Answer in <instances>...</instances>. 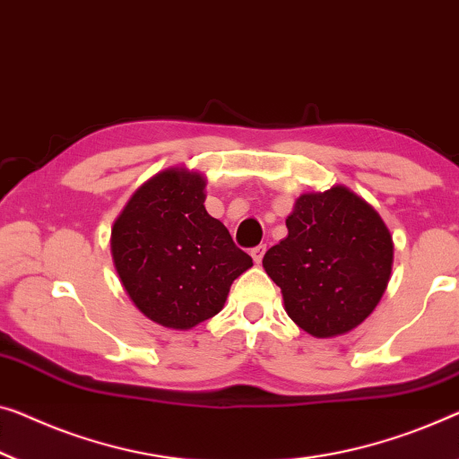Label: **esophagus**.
I'll return each instance as SVG.
<instances>
[{
    "label": "esophagus",
    "instance_id": "obj_1",
    "mask_svg": "<svg viewBox=\"0 0 459 459\" xmlns=\"http://www.w3.org/2000/svg\"><path fill=\"white\" fill-rule=\"evenodd\" d=\"M264 253H265V245H257V247H253L251 249V257H253V262L255 264H259L264 259Z\"/></svg>",
    "mask_w": 459,
    "mask_h": 459
}]
</instances>
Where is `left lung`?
Masks as SVG:
<instances>
[{
    "label": "left lung",
    "instance_id": "obj_1",
    "mask_svg": "<svg viewBox=\"0 0 459 459\" xmlns=\"http://www.w3.org/2000/svg\"><path fill=\"white\" fill-rule=\"evenodd\" d=\"M286 229L289 237L265 251L264 268L282 290L289 317L316 338L360 325L392 273L394 243L381 216L336 186L300 195Z\"/></svg>",
    "mask_w": 459,
    "mask_h": 459
}]
</instances>
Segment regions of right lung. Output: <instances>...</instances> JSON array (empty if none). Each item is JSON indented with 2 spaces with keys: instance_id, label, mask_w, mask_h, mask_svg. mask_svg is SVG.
<instances>
[{
  "instance_id": "right-lung-1",
  "label": "right lung",
  "mask_w": 459,
  "mask_h": 459,
  "mask_svg": "<svg viewBox=\"0 0 459 459\" xmlns=\"http://www.w3.org/2000/svg\"><path fill=\"white\" fill-rule=\"evenodd\" d=\"M204 187L194 170H162L135 191L111 230L123 289L143 316L173 330L214 317L232 280L253 265L206 212Z\"/></svg>"
}]
</instances>
